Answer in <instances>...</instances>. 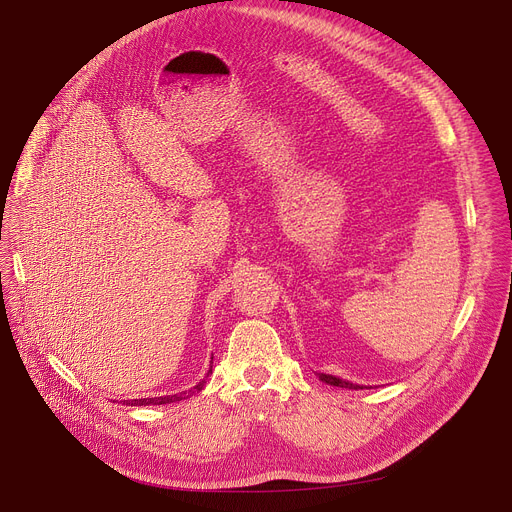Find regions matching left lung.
I'll list each match as a JSON object with an SVG mask.
<instances>
[{
    "instance_id": "1",
    "label": "left lung",
    "mask_w": 512,
    "mask_h": 512,
    "mask_svg": "<svg viewBox=\"0 0 512 512\" xmlns=\"http://www.w3.org/2000/svg\"><path fill=\"white\" fill-rule=\"evenodd\" d=\"M320 381H324L328 385H334V387H342V389H362L360 385H354L350 381H344V379H338V377H332V375H324V373H320Z\"/></svg>"
}]
</instances>
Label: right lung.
<instances>
[{
  "label": "right lung",
  "instance_id": "1",
  "mask_svg": "<svg viewBox=\"0 0 512 512\" xmlns=\"http://www.w3.org/2000/svg\"><path fill=\"white\" fill-rule=\"evenodd\" d=\"M212 373V367L208 369V373H206V377ZM204 383L206 381H200L194 389H190V391H184V393H180V395H166V397H150V399H131V401H123V405H133V407H141V405H164V403H176V401H182V399H186V397H190L192 393H198V391H202L204 389Z\"/></svg>",
  "mask_w": 512,
  "mask_h": 512
}]
</instances>
